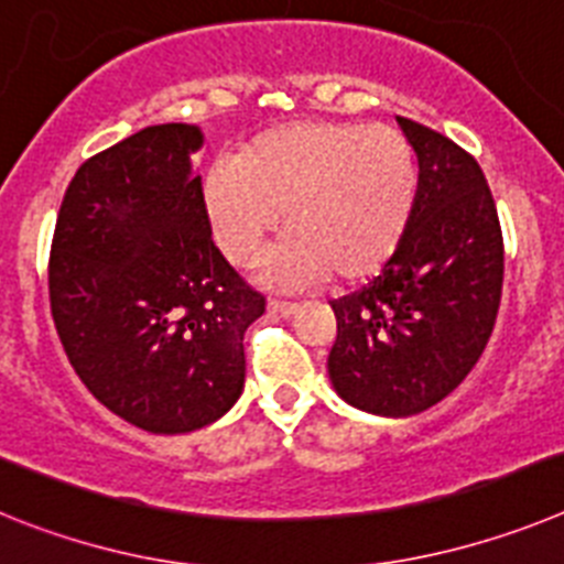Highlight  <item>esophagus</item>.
<instances>
[{
  "mask_svg": "<svg viewBox=\"0 0 564 564\" xmlns=\"http://www.w3.org/2000/svg\"><path fill=\"white\" fill-rule=\"evenodd\" d=\"M267 306L272 315H281V317H292L297 312V303H289V301H269Z\"/></svg>",
  "mask_w": 564,
  "mask_h": 564,
  "instance_id": "1",
  "label": "esophagus"
}]
</instances>
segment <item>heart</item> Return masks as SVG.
I'll return each mask as SVG.
<instances>
[{"label": "heart", "mask_w": 564, "mask_h": 564, "mask_svg": "<svg viewBox=\"0 0 564 564\" xmlns=\"http://www.w3.org/2000/svg\"><path fill=\"white\" fill-rule=\"evenodd\" d=\"M414 193L417 164L394 127L337 121L267 130L204 178L215 243L232 263H252L283 213L289 232L263 267L278 286L375 275L403 241Z\"/></svg>", "instance_id": "1"}]
</instances>
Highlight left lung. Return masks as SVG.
Masks as SVG:
<instances>
[{"instance_id":"left-lung-1","label":"left lung","mask_w":564,"mask_h":564,"mask_svg":"<svg viewBox=\"0 0 564 564\" xmlns=\"http://www.w3.org/2000/svg\"><path fill=\"white\" fill-rule=\"evenodd\" d=\"M420 175L409 227L383 272L332 301L329 380L380 417L431 409L474 369L502 297V229L488 181L463 147L398 116Z\"/></svg>"}]
</instances>
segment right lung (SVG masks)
Returning <instances> with one entry per match:
<instances>
[{"label":"right lung","instance_id":"right-lung-1","mask_svg":"<svg viewBox=\"0 0 564 564\" xmlns=\"http://www.w3.org/2000/svg\"><path fill=\"white\" fill-rule=\"evenodd\" d=\"M195 124L144 127L78 166L51 247V312L82 383L153 434L224 417L267 310L213 243Z\"/></svg>","mask_w":564,"mask_h":564}]
</instances>
